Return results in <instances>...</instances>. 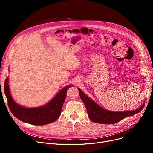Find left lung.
I'll use <instances>...</instances> for the list:
<instances>
[{
    "instance_id": "obj_1",
    "label": "left lung",
    "mask_w": 153,
    "mask_h": 153,
    "mask_svg": "<svg viewBox=\"0 0 153 153\" xmlns=\"http://www.w3.org/2000/svg\"><path fill=\"white\" fill-rule=\"evenodd\" d=\"M80 97L83 101L86 107L88 115L92 122L101 124H113L120 122L125 117L133 116L134 114H138L142 110L144 105L140 108L132 110L121 112H114L106 110L99 106L92 100L87 96L80 89H78Z\"/></svg>"
}]
</instances>
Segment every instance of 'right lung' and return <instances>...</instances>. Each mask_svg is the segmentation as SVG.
I'll return each instance as SVG.
<instances>
[{
    "instance_id": "right-lung-1",
    "label": "right lung",
    "mask_w": 153,
    "mask_h": 153,
    "mask_svg": "<svg viewBox=\"0 0 153 153\" xmlns=\"http://www.w3.org/2000/svg\"><path fill=\"white\" fill-rule=\"evenodd\" d=\"M9 78L5 80L4 92L7 103L12 114L19 120L34 125H44L54 122L59 117L63 103L66 97L68 89L71 86L64 87L47 105L38 108H25L16 103L13 100L8 84Z\"/></svg>"
}]
</instances>
